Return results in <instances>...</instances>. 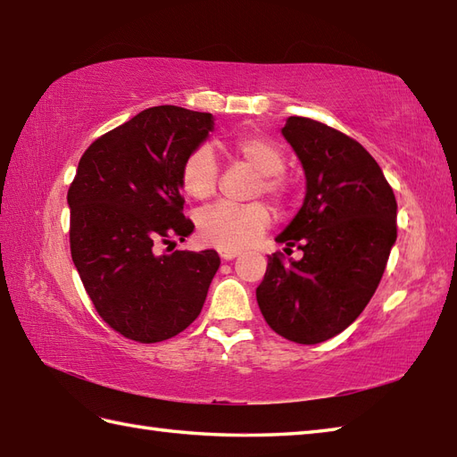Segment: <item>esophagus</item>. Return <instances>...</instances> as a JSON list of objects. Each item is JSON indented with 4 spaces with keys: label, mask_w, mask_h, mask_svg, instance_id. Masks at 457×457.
Instances as JSON below:
<instances>
[{
    "label": "esophagus",
    "mask_w": 457,
    "mask_h": 457,
    "mask_svg": "<svg viewBox=\"0 0 457 457\" xmlns=\"http://www.w3.org/2000/svg\"><path fill=\"white\" fill-rule=\"evenodd\" d=\"M218 253L223 261H231L239 255V251L237 249H218Z\"/></svg>",
    "instance_id": "1"
}]
</instances>
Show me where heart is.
<instances>
[{
    "instance_id": "1",
    "label": "heart",
    "mask_w": 457,
    "mask_h": 457,
    "mask_svg": "<svg viewBox=\"0 0 457 457\" xmlns=\"http://www.w3.org/2000/svg\"><path fill=\"white\" fill-rule=\"evenodd\" d=\"M231 153L261 172L255 192H263L273 200H283L287 182L283 179L285 154L278 145L261 133L239 135L229 143ZM218 161L210 145H200L182 162V190L194 200H208L218 187ZM270 226V213L265 204H229L220 202L204 208L196 216L198 236L204 244L220 249H244L265 234Z\"/></svg>"
}]
</instances>
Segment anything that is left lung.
Listing matches in <instances>:
<instances>
[{
	"mask_svg": "<svg viewBox=\"0 0 457 457\" xmlns=\"http://www.w3.org/2000/svg\"><path fill=\"white\" fill-rule=\"evenodd\" d=\"M306 177V196L277 244L257 304L265 322L296 344H320L353 324L381 283L396 241V200L377 161L355 139L308 118L283 128Z\"/></svg>",
	"mask_w": 457,
	"mask_h": 457,
	"instance_id": "8db88e82",
	"label": "left lung"
}]
</instances>
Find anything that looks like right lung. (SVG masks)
I'll return each instance as SVG.
<instances>
[{
    "mask_svg": "<svg viewBox=\"0 0 457 457\" xmlns=\"http://www.w3.org/2000/svg\"><path fill=\"white\" fill-rule=\"evenodd\" d=\"M213 115L157 105L96 139L68 188L71 253L94 308L139 344L180 334L206 300L220 255L159 253L188 237L180 170L208 139Z\"/></svg>",
    "mask_w": 457,
    "mask_h": 457,
    "instance_id": "obj_1",
    "label": "right lung"
}]
</instances>
